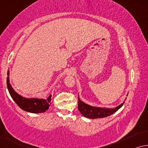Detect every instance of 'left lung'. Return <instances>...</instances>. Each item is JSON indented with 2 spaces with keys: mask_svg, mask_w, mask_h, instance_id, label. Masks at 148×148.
Instances as JSON below:
<instances>
[{
  "mask_svg": "<svg viewBox=\"0 0 148 148\" xmlns=\"http://www.w3.org/2000/svg\"><path fill=\"white\" fill-rule=\"evenodd\" d=\"M78 108L79 111L85 117L90 119H97L103 118L112 115L114 113L119 109L123 105V103L121 104L118 107L113 109H103V108L95 107L92 106L88 105L87 104L83 103L78 97Z\"/></svg>",
  "mask_w": 148,
  "mask_h": 148,
  "instance_id": "1",
  "label": "left lung"
}]
</instances>
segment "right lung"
I'll return each mask as SVG.
<instances>
[{
  "label": "right lung",
  "instance_id": "right-lung-1",
  "mask_svg": "<svg viewBox=\"0 0 148 148\" xmlns=\"http://www.w3.org/2000/svg\"><path fill=\"white\" fill-rule=\"evenodd\" d=\"M7 75L9 76V71L7 72ZM7 84L12 99L16 103V105L24 111L33 113H40L45 112L50 107L51 95L49 96L46 100L42 99H25L18 95L13 90L9 83V76L7 78Z\"/></svg>",
  "mask_w": 148,
  "mask_h": 148
}]
</instances>
